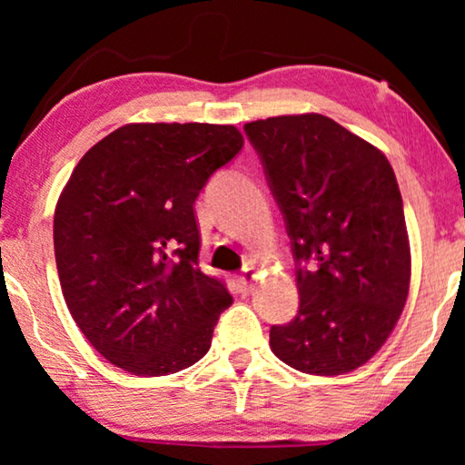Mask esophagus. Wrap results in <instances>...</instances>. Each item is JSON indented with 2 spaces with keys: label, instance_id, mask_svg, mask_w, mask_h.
Returning a JSON list of instances; mask_svg holds the SVG:
<instances>
[{
  "label": "esophagus",
  "instance_id": "1",
  "mask_svg": "<svg viewBox=\"0 0 465 465\" xmlns=\"http://www.w3.org/2000/svg\"><path fill=\"white\" fill-rule=\"evenodd\" d=\"M253 279H256V271H253L252 266H247V269L239 275V288L243 294H250L253 290Z\"/></svg>",
  "mask_w": 465,
  "mask_h": 465
}]
</instances>
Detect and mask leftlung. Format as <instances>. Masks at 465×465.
<instances>
[{"mask_svg":"<svg viewBox=\"0 0 465 465\" xmlns=\"http://www.w3.org/2000/svg\"><path fill=\"white\" fill-rule=\"evenodd\" d=\"M283 213L298 313L271 328L279 360L334 377L366 364L402 315L411 247L402 194L372 143L322 114L243 126Z\"/></svg>","mask_w":465,"mask_h":465,"instance_id":"1","label":"left lung"}]
</instances>
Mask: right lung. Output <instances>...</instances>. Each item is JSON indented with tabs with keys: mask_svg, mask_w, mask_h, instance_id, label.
Wrapping results in <instances>:
<instances>
[{
	"mask_svg": "<svg viewBox=\"0 0 465 465\" xmlns=\"http://www.w3.org/2000/svg\"><path fill=\"white\" fill-rule=\"evenodd\" d=\"M243 148L232 124L137 123L94 143L54 209V258L74 322L114 366L163 377L212 347L224 283L199 269L194 201Z\"/></svg>",
	"mask_w": 465,
	"mask_h": 465,
	"instance_id": "right-lung-1",
	"label": "right lung"
}]
</instances>
